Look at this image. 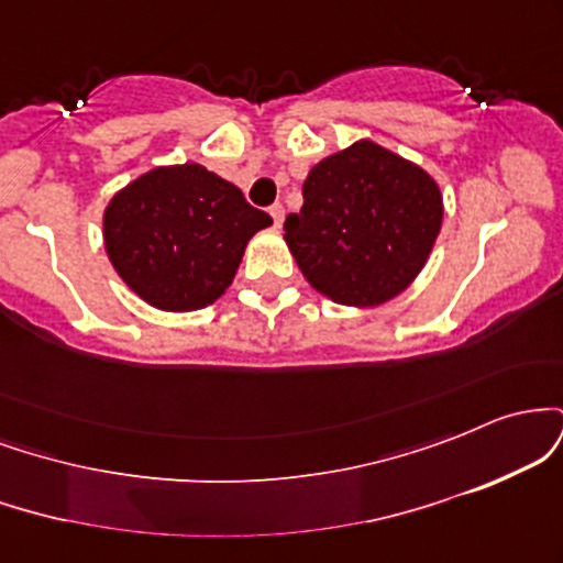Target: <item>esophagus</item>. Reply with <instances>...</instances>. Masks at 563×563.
<instances>
[{"instance_id":"esophagus-1","label":"esophagus","mask_w":563,"mask_h":563,"mask_svg":"<svg viewBox=\"0 0 563 563\" xmlns=\"http://www.w3.org/2000/svg\"><path fill=\"white\" fill-rule=\"evenodd\" d=\"M269 217H273L275 228H280L283 217H286V209H283V203H273V206H269Z\"/></svg>"}]
</instances>
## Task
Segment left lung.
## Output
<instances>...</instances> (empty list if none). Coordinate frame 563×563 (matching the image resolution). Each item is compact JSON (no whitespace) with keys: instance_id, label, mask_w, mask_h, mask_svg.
Segmentation results:
<instances>
[{"instance_id":"left-lung-1","label":"left lung","mask_w":563,"mask_h":563,"mask_svg":"<svg viewBox=\"0 0 563 563\" xmlns=\"http://www.w3.org/2000/svg\"><path fill=\"white\" fill-rule=\"evenodd\" d=\"M286 243L309 286L378 307L416 280L442 228V192L412 161L360 140L312 166Z\"/></svg>"}]
</instances>
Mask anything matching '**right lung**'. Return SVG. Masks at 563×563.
Wrapping results in <instances>:
<instances>
[{"instance_id": "right-lung-1", "label": "right lung", "mask_w": 563, "mask_h": 563, "mask_svg": "<svg viewBox=\"0 0 563 563\" xmlns=\"http://www.w3.org/2000/svg\"><path fill=\"white\" fill-rule=\"evenodd\" d=\"M273 219L200 164L158 166L129 183L102 214L108 260L142 301L164 312L214 303L245 243Z\"/></svg>"}]
</instances>
